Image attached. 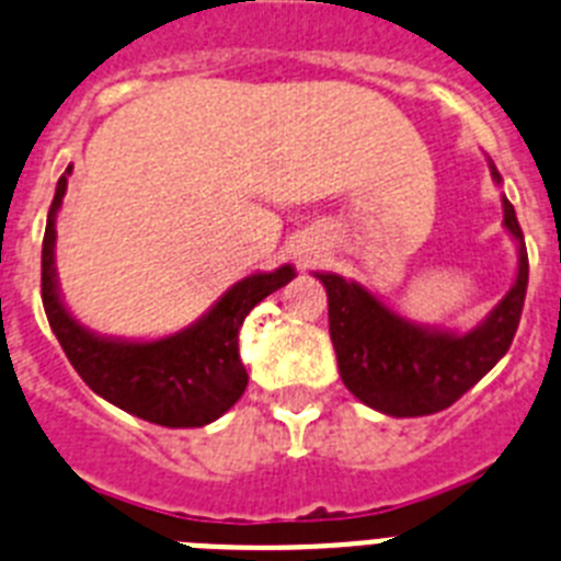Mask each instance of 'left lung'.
I'll use <instances>...</instances> for the list:
<instances>
[{
    "label": "left lung",
    "instance_id": "obj_1",
    "mask_svg": "<svg viewBox=\"0 0 561 561\" xmlns=\"http://www.w3.org/2000/svg\"><path fill=\"white\" fill-rule=\"evenodd\" d=\"M488 167L491 179L502 184L494 161ZM502 227L516 243L514 286L468 332L414 323L357 280L314 272L329 298V334L340 380L363 405L389 417H425L457 403L505 357L528 289V249L505 195Z\"/></svg>",
    "mask_w": 561,
    "mask_h": 561
}]
</instances>
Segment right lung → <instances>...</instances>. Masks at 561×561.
Returning <instances> with one entry per match:
<instances>
[{
    "mask_svg": "<svg viewBox=\"0 0 561 561\" xmlns=\"http://www.w3.org/2000/svg\"><path fill=\"white\" fill-rule=\"evenodd\" d=\"M56 184L42 241V304L56 340L79 377L107 403L167 428H201L227 414L247 389L249 375L238 354V332L266 295L295 277L284 263L229 286L195 323L152 340L107 337L90 332L61 300L56 275V215L67 193V175Z\"/></svg>",
    "mask_w": 561,
    "mask_h": 561,
    "instance_id": "right-lung-1",
    "label": "right lung"
}]
</instances>
